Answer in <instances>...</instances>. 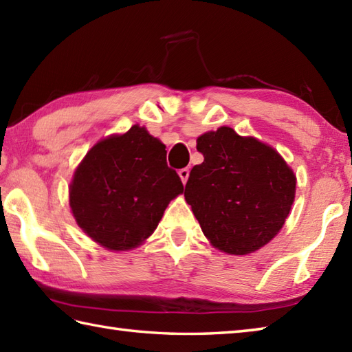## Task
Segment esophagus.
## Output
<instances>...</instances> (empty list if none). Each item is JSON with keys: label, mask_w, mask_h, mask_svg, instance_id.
<instances>
[{"label": "esophagus", "mask_w": 352, "mask_h": 352, "mask_svg": "<svg viewBox=\"0 0 352 352\" xmlns=\"http://www.w3.org/2000/svg\"><path fill=\"white\" fill-rule=\"evenodd\" d=\"M178 175H180L183 184H186V183H188V178H189V169L188 168L180 169V170H178Z\"/></svg>", "instance_id": "1"}]
</instances>
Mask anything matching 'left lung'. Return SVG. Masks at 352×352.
Instances as JSON below:
<instances>
[{"label": "left lung", "instance_id": "8db88e82", "mask_svg": "<svg viewBox=\"0 0 352 352\" xmlns=\"http://www.w3.org/2000/svg\"><path fill=\"white\" fill-rule=\"evenodd\" d=\"M204 162L193 166L184 198L210 243L245 256L278 234L295 199L296 177L256 138L221 126L197 139Z\"/></svg>", "mask_w": 352, "mask_h": 352}]
</instances>
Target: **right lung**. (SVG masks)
Instances as JSON below:
<instances>
[{
    "mask_svg": "<svg viewBox=\"0 0 352 352\" xmlns=\"http://www.w3.org/2000/svg\"><path fill=\"white\" fill-rule=\"evenodd\" d=\"M183 183L166 146L133 125L89 149L74 172L69 206L78 227L110 251L136 248L154 233Z\"/></svg>",
    "mask_w": 352,
    "mask_h": 352,
    "instance_id": "obj_1",
    "label": "right lung"
}]
</instances>
